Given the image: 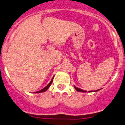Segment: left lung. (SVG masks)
I'll list each match as a JSON object with an SVG mask.
<instances>
[{
    "label": "left lung",
    "mask_w": 125,
    "mask_h": 125,
    "mask_svg": "<svg viewBox=\"0 0 125 125\" xmlns=\"http://www.w3.org/2000/svg\"><path fill=\"white\" fill-rule=\"evenodd\" d=\"M74 88H75V89L76 91H79V92H83V93H86V91H84V90H83V89H80V88H77L76 86H74ZM100 90V89H97V90H95V91H99ZM89 92V93H91V92H94V91H88Z\"/></svg>",
    "instance_id": "1"
}]
</instances>
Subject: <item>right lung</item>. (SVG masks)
<instances>
[{
  "label": "right lung",
  "mask_w": 125,
  "mask_h": 125,
  "mask_svg": "<svg viewBox=\"0 0 125 125\" xmlns=\"http://www.w3.org/2000/svg\"><path fill=\"white\" fill-rule=\"evenodd\" d=\"M53 78H54V77H52V79H51V82H50V83H49L48 85H47V86H45V88H43V89H41V90H40V91H39L36 92V93H43V92L46 91L47 90V89H48L49 88H50V86H51V83H52V80H53Z\"/></svg>",
  "instance_id": "1"
}]
</instances>
